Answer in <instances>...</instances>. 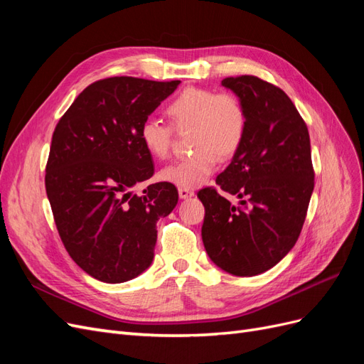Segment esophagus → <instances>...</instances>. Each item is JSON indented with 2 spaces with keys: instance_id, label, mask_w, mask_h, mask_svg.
Masks as SVG:
<instances>
[{
  "instance_id": "1",
  "label": "esophagus",
  "mask_w": 364,
  "mask_h": 364,
  "mask_svg": "<svg viewBox=\"0 0 364 364\" xmlns=\"http://www.w3.org/2000/svg\"><path fill=\"white\" fill-rule=\"evenodd\" d=\"M193 196H194V191H191V190H186V188H179V197H181L182 200L191 199Z\"/></svg>"
}]
</instances>
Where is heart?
Returning a JSON list of instances; mask_svg holds the SVG:
<instances>
[{
    "mask_svg": "<svg viewBox=\"0 0 364 364\" xmlns=\"http://www.w3.org/2000/svg\"><path fill=\"white\" fill-rule=\"evenodd\" d=\"M165 114L173 129L191 130L193 155L167 165L161 171L162 181L179 188H199L214 173L217 158L230 159L245 141L246 111L234 94H217L206 87H185L167 105ZM171 127L151 118L141 124L138 136L150 156L168 158Z\"/></svg>",
    "mask_w": 364,
    "mask_h": 364,
    "instance_id": "b5f03b06",
    "label": "heart"
}]
</instances>
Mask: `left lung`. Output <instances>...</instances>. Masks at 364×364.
Returning a JSON list of instances; mask_svg holds the SVG:
<instances>
[{
  "mask_svg": "<svg viewBox=\"0 0 364 364\" xmlns=\"http://www.w3.org/2000/svg\"><path fill=\"white\" fill-rule=\"evenodd\" d=\"M246 111V135L215 183L199 191L205 206L202 240L208 257L235 277H255L291 250L314 188L306 124L279 87L255 75L226 77Z\"/></svg>",
  "mask_w": 364,
  "mask_h": 364,
  "instance_id": "obj_1",
  "label": "left lung"
}]
</instances>
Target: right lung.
I'll return each mask as SVG.
<instances>
[{"label": "right lung", "instance_id": "1", "mask_svg": "<svg viewBox=\"0 0 364 364\" xmlns=\"http://www.w3.org/2000/svg\"><path fill=\"white\" fill-rule=\"evenodd\" d=\"M179 80L109 77L79 94L54 129L46 188L70 257L90 277L119 284L150 267L156 222L178 205L173 183H151L153 159L139 127Z\"/></svg>", "mask_w": 364, "mask_h": 364}]
</instances>
